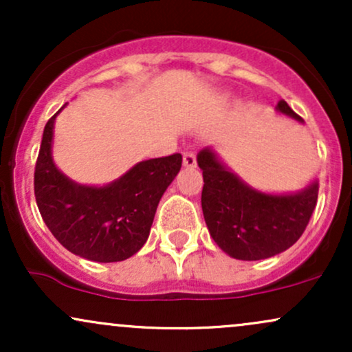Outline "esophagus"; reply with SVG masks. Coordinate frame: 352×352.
Returning <instances> with one entry per match:
<instances>
[{"label": "esophagus", "mask_w": 352, "mask_h": 352, "mask_svg": "<svg viewBox=\"0 0 352 352\" xmlns=\"http://www.w3.org/2000/svg\"><path fill=\"white\" fill-rule=\"evenodd\" d=\"M184 165L188 168H193L197 165V159H195V153L192 151L184 152Z\"/></svg>", "instance_id": "1"}]
</instances>
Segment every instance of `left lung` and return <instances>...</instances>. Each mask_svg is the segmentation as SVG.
Returning <instances> with one entry per match:
<instances>
[{
	"instance_id": "1",
	"label": "left lung",
	"mask_w": 352,
	"mask_h": 352,
	"mask_svg": "<svg viewBox=\"0 0 352 352\" xmlns=\"http://www.w3.org/2000/svg\"><path fill=\"white\" fill-rule=\"evenodd\" d=\"M276 112L305 122L286 100ZM197 164L204 173L201 210L210 236L235 260L256 261L285 252L298 241L318 201L319 182L296 192H263L236 175L212 147L201 148Z\"/></svg>"
}]
</instances>
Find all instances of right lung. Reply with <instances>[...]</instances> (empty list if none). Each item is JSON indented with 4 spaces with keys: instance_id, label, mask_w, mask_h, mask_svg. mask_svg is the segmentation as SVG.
Returning <instances> with one entry per match:
<instances>
[{
    "instance_id": "1",
    "label": "right lung",
    "mask_w": 352,
    "mask_h": 352,
    "mask_svg": "<svg viewBox=\"0 0 352 352\" xmlns=\"http://www.w3.org/2000/svg\"><path fill=\"white\" fill-rule=\"evenodd\" d=\"M47 120L34 172V195L44 223L71 253L98 263L131 258L147 241L165 190L182 167L173 153L132 165L106 185H86L60 172L52 157L56 117Z\"/></svg>"
}]
</instances>
